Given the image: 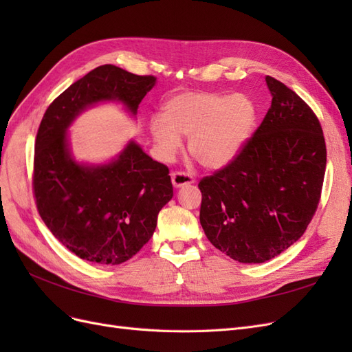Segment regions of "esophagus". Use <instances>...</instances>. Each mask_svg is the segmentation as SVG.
I'll list each match as a JSON object with an SVG mask.
<instances>
[{"mask_svg": "<svg viewBox=\"0 0 352 352\" xmlns=\"http://www.w3.org/2000/svg\"><path fill=\"white\" fill-rule=\"evenodd\" d=\"M195 179L185 173V172H173L172 173V184L175 188H180V186H185V185H190L194 184Z\"/></svg>", "mask_w": 352, "mask_h": 352, "instance_id": "1", "label": "esophagus"}]
</instances>
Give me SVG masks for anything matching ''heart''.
Listing matches in <instances>:
<instances>
[{"instance_id": "heart-1", "label": "heart", "mask_w": 352, "mask_h": 352, "mask_svg": "<svg viewBox=\"0 0 352 352\" xmlns=\"http://www.w3.org/2000/svg\"><path fill=\"white\" fill-rule=\"evenodd\" d=\"M255 122V109L245 95L186 91L170 97L154 117L150 131L160 153L172 158L188 136V150L207 168L232 163L247 142Z\"/></svg>"}]
</instances>
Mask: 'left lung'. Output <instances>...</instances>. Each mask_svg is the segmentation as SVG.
<instances>
[{
  "label": "left lung",
  "instance_id": "8db88e82",
  "mask_svg": "<svg viewBox=\"0 0 352 352\" xmlns=\"http://www.w3.org/2000/svg\"><path fill=\"white\" fill-rule=\"evenodd\" d=\"M272 105L232 163L202 177L199 221L208 241L245 264L274 258L300 239L320 201L326 144L307 102L265 76Z\"/></svg>",
  "mask_w": 352,
  "mask_h": 352
}]
</instances>
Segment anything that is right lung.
<instances>
[{
    "label": "right lung",
    "instance_id": "right-lung-1",
    "mask_svg": "<svg viewBox=\"0 0 352 352\" xmlns=\"http://www.w3.org/2000/svg\"><path fill=\"white\" fill-rule=\"evenodd\" d=\"M155 80L104 65L70 85L42 117L32 180L36 208L52 235L82 260L116 265L132 258L151 239L173 186L167 166L135 141L107 164L78 163L69 126L104 101H119L135 116Z\"/></svg>",
    "mask_w": 352,
    "mask_h": 352
}]
</instances>
